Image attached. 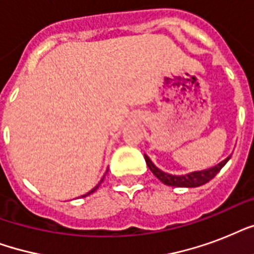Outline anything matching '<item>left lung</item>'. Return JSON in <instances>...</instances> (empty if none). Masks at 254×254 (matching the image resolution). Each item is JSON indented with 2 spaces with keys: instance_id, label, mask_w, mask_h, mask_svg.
I'll list each match as a JSON object with an SVG mask.
<instances>
[{
  "instance_id": "8db88e82",
  "label": "left lung",
  "mask_w": 254,
  "mask_h": 254,
  "mask_svg": "<svg viewBox=\"0 0 254 254\" xmlns=\"http://www.w3.org/2000/svg\"><path fill=\"white\" fill-rule=\"evenodd\" d=\"M229 158H231V155L227 157L224 161H221L220 163H217L215 166L209 167V169L192 171V173L183 174V175H173V174L165 173V171H162L161 169H158L154 163L151 162V159L145 154V161H146L147 167L150 169L151 173L154 174L155 177L158 178L162 183H165V185L167 186H171V187H187V189L199 187V186L205 185L207 182L211 181V179L224 167V165L228 162Z\"/></svg>"
}]
</instances>
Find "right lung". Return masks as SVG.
Here are the masks:
<instances>
[{
    "mask_svg": "<svg viewBox=\"0 0 254 254\" xmlns=\"http://www.w3.org/2000/svg\"><path fill=\"white\" fill-rule=\"evenodd\" d=\"M104 177H105V175H104ZM104 177H103V179H101V181H100V183H99V185L96 186V187H93V189H92V190H91V191H89V192H87V193H85V195H83V196H81V197H85V196H88V195H91V193H92V192H95L96 190L99 189V186H100V185H101V183H103V181H104Z\"/></svg>",
    "mask_w": 254,
    "mask_h": 254,
    "instance_id": "add662e5",
    "label": "right lung"
}]
</instances>
